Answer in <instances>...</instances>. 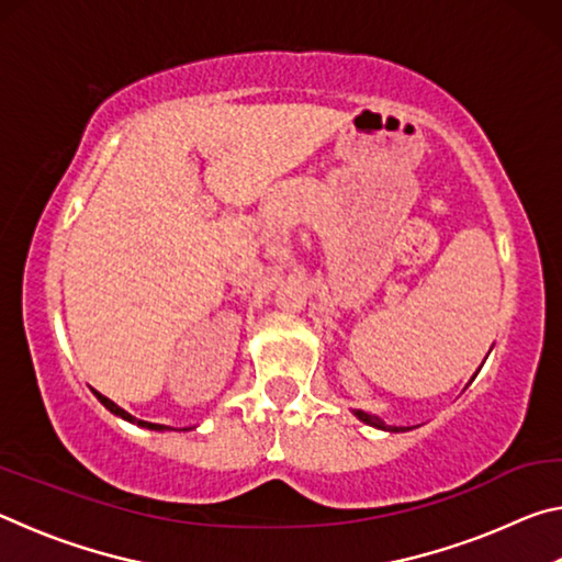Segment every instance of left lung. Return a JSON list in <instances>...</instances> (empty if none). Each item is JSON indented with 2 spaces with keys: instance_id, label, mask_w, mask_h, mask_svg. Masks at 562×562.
I'll return each instance as SVG.
<instances>
[{
  "instance_id": "left-lung-1",
  "label": "left lung",
  "mask_w": 562,
  "mask_h": 562,
  "mask_svg": "<svg viewBox=\"0 0 562 562\" xmlns=\"http://www.w3.org/2000/svg\"><path fill=\"white\" fill-rule=\"evenodd\" d=\"M357 416H359L361 422H364V424H372V426H376V429H389V426H384V422H379V418H376V416H372V414H367V412H357ZM392 431H404V429H396V426H394Z\"/></svg>"
}]
</instances>
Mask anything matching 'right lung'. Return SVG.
<instances>
[{
	"mask_svg": "<svg viewBox=\"0 0 562 562\" xmlns=\"http://www.w3.org/2000/svg\"><path fill=\"white\" fill-rule=\"evenodd\" d=\"M93 394H97V396H99V402H101L103 406H106L111 414H116V416H121V418H126V422H131V424L146 426V429H156V431H166V429H168V426H164V424H150V422H140V418H136V416H131L128 412H123V408H121V406H116V404H113V402H111V398H106V396H103V394H99V392H93Z\"/></svg>",
	"mask_w": 562,
	"mask_h": 562,
	"instance_id": "add662e5",
	"label": "right lung"
}]
</instances>
